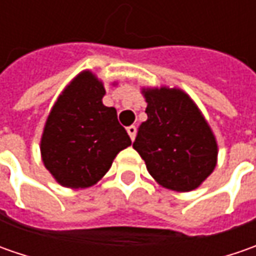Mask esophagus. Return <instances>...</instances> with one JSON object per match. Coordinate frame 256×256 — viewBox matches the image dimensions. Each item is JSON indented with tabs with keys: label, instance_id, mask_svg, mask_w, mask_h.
<instances>
[{
	"label": "esophagus",
	"instance_id": "esophagus-1",
	"mask_svg": "<svg viewBox=\"0 0 256 256\" xmlns=\"http://www.w3.org/2000/svg\"><path fill=\"white\" fill-rule=\"evenodd\" d=\"M126 131H128V135L131 136V140L134 141V138H135V134H136V126H135V125H130V126L126 128Z\"/></svg>",
	"mask_w": 256,
	"mask_h": 256
}]
</instances>
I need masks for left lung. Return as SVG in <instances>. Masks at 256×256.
Listing matches in <instances>:
<instances>
[{"label": "left lung", "instance_id": "left-lung-1", "mask_svg": "<svg viewBox=\"0 0 256 256\" xmlns=\"http://www.w3.org/2000/svg\"><path fill=\"white\" fill-rule=\"evenodd\" d=\"M148 120L140 125L134 148L146 170L172 191L195 190L216 165V141L192 100L180 90L144 91Z\"/></svg>", "mask_w": 256, "mask_h": 256}]
</instances>
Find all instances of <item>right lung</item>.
<instances>
[{"label": "right lung", "instance_id": "right-lung-1", "mask_svg": "<svg viewBox=\"0 0 256 256\" xmlns=\"http://www.w3.org/2000/svg\"><path fill=\"white\" fill-rule=\"evenodd\" d=\"M104 85L90 71L80 74L60 95L45 124L41 154L46 170L66 188H86L111 168L131 138L105 106Z\"/></svg>", "mask_w": 256, "mask_h": 256}]
</instances>
